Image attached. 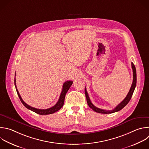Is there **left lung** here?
Masks as SVG:
<instances>
[{"mask_svg":"<svg viewBox=\"0 0 149 149\" xmlns=\"http://www.w3.org/2000/svg\"><path fill=\"white\" fill-rule=\"evenodd\" d=\"M132 68L133 70V82L131 86V88L127 95V96H126V97L124 99V100H123V101H122L118 106L116 107V108H115L112 111H107V110H104V109H101L98 108L97 107H96L95 106H94L92 103L91 102L89 95L88 94V92L86 91V88H85V94L86 96V101L88 103V106L95 112L100 113H104V114H108V113H112L116 112H118L119 111H120L122 109H123L130 101V99L132 96V95L133 93V92L134 91L136 85V81H137V78H136V68L134 65L133 64V63H132Z\"/></svg>","mask_w":149,"mask_h":149,"instance_id":"left-lung-1","label":"left lung"}]
</instances>
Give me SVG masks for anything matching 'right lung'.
Masks as SVG:
<instances>
[{"instance_id":"obj_1","label":"right lung","mask_w":149,"mask_h":149,"mask_svg":"<svg viewBox=\"0 0 149 149\" xmlns=\"http://www.w3.org/2000/svg\"><path fill=\"white\" fill-rule=\"evenodd\" d=\"M15 76H16V74H15ZM72 83H73V82L71 81H66L64 83L63 86V89H62L61 93L60 94V96L59 100H58V102H57V104L54 106H53L52 108L46 109H37V108L31 107L29 106V105H27L26 103H25L23 101V100H22V98L21 97L20 95L19 94V91L17 89L16 85V78H15V87H16V89L17 95H18V96L20 98L21 102H22V104L28 109H29V110H30V111H33V112H35L37 114L41 115H49V114L54 113L60 110L63 107V106L64 105V100H65V95H66L67 91H68V89H70V88L71 87Z\"/></svg>"}]
</instances>
